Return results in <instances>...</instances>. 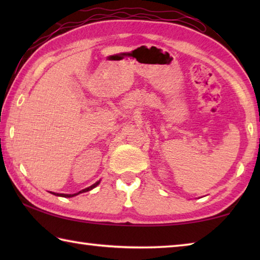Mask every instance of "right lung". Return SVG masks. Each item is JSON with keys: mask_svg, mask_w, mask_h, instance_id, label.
<instances>
[{"mask_svg": "<svg viewBox=\"0 0 260 260\" xmlns=\"http://www.w3.org/2000/svg\"><path fill=\"white\" fill-rule=\"evenodd\" d=\"M99 183H100V181H98L96 183H94L93 186L88 187V188H86V189H82V190H80V191L77 192V193H72V195H68V193H54V192H51V193H54V195H57V196H61V197H73V196H76V195H78V193H80V192H86V191H89V190H91V189L95 188L96 186H98Z\"/></svg>", "mask_w": 260, "mask_h": 260, "instance_id": "right-lung-1", "label": "right lung"}]
</instances>
